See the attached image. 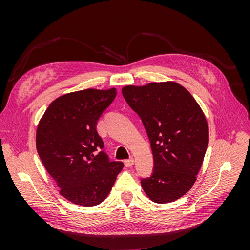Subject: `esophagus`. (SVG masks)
<instances>
[{
	"label": "esophagus",
	"instance_id": "34e87169",
	"mask_svg": "<svg viewBox=\"0 0 250 250\" xmlns=\"http://www.w3.org/2000/svg\"><path fill=\"white\" fill-rule=\"evenodd\" d=\"M124 164H125L126 167H131V166L134 164V160L131 157V158H129V160H126L124 162Z\"/></svg>",
	"mask_w": 250,
	"mask_h": 250
}]
</instances>
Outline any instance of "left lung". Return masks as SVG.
<instances>
[{"instance_id": "left-lung-1", "label": "left lung", "mask_w": 250, "mask_h": 250, "mask_svg": "<svg viewBox=\"0 0 250 250\" xmlns=\"http://www.w3.org/2000/svg\"><path fill=\"white\" fill-rule=\"evenodd\" d=\"M122 94L145 126L152 149V175L141 185L156 203L184 196L196 181L208 144L206 116L193 96L173 81L127 85Z\"/></svg>"}]
</instances>
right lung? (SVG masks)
I'll list each match as a JSON object with an SVG mask.
<instances>
[{
	"instance_id": "add662e5",
	"label": "right lung",
	"mask_w": 250,
	"mask_h": 250,
	"mask_svg": "<svg viewBox=\"0 0 250 250\" xmlns=\"http://www.w3.org/2000/svg\"><path fill=\"white\" fill-rule=\"evenodd\" d=\"M117 96L115 87L87 88L58 97L42 117L36 149L60 194L73 203L94 207L107 197L122 162H109L97 122Z\"/></svg>"
}]
</instances>
